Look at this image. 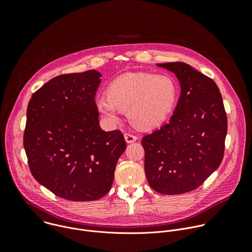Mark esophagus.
Wrapping results in <instances>:
<instances>
[{
  "label": "esophagus",
  "instance_id": "34e87169",
  "mask_svg": "<svg viewBox=\"0 0 252 252\" xmlns=\"http://www.w3.org/2000/svg\"><path fill=\"white\" fill-rule=\"evenodd\" d=\"M125 138H126V142L130 143V142L135 141V140L137 139V136H136V135H134V134H132V133L126 132V133H125Z\"/></svg>",
  "mask_w": 252,
  "mask_h": 252
}]
</instances>
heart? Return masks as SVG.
Here are the masks:
<instances>
[{
	"instance_id": "1",
	"label": "heart",
	"mask_w": 252,
	"mask_h": 252,
	"mask_svg": "<svg viewBox=\"0 0 252 252\" xmlns=\"http://www.w3.org/2000/svg\"><path fill=\"white\" fill-rule=\"evenodd\" d=\"M176 98L174 81L166 75L129 73L116 79L99 96L97 111L110 124L119 121L120 112H127L130 122L143 128L161 124L170 113Z\"/></svg>"
}]
</instances>
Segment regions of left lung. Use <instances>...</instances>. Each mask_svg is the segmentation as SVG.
Wrapping results in <instances>:
<instances>
[{
	"mask_svg": "<svg viewBox=\"0 0 252 252\" xmlns=\"http://www.w3.org/2000/svg\"><path fill=\"white\" fill-rule=\"evenodd\" d=\"M174 73L182 93L168 124L142 137L153 189L182 194L200 187L224 156L227 117L220 89L186 63H158Z\"/></svg>",
	"mask_w": 252,
	"mask_h": 252,
	"instance_id": "obj_1",
	"label": "left lung"
}]
</instances>
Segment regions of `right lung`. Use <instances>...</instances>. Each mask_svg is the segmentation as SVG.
I'll use <instances>...</instances> for the list:
<instances>
[{
	"label": "right lung",
	"mask_w": 252,
	"mask_h": 252,
	"mask_svg": "<svg viewBox=\"0 0 252 252\" xmlns=\"http://www.w3.org/2000/svg\"><path fill=\"white\" fill-rule=\"evenodd\" d=\"M100 74L58 76L29 101L24 148L30 170L54 194L96 200L110 191L126 148L121 130L103 131L94 100Z\"/></svg>",
	"instance_id": "add662e5"
}]
</instances>
